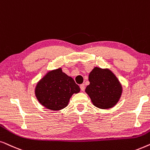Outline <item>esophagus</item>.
<instances>
[{
  "label": "esophagus",
  "mask_w": 150,
  "mask_h": 150,
  "mask_svg": "<svg viewBox=\"0 0 150 150\" xmlns=\"http://www.w3.org/2000/svg\"><path fill=\"white\" fill-rule=\"evenodd\" d=\"M80 88H81V91H84L85 90V85L82 83V84L80 85Z\"/></svg>",
  "instance_id": "esophagus-1"
}]
</instances>
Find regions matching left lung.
I'll return each mask as SVG.
<instances>
[{
	"label": "left lung",
	"instance_id": "1",
	"mask_svg": "<svg viewBox=\"0 0 150 150\" xmlns=\"http://www.w3.org/2000/svg\"><path fill=\"white\" fill-rule=\"evenodd\" d=\"M88 80L90 84L85 92L95 106L109 109L117 105L122 95L123 87L110 70L95 67L89 73Z\"/></svg>",
	"mask_w": 150,
	"mask_h": 150
}]
</instances>
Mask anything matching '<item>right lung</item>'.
Wrapping results in <instances>:
<instances>
[{
	"label": "right lung",
	"mask_w": 150,
	"mask_h": 150,
	"mask_svg": "<svg viewBox=\"0 0 150 150\" xmlns=\"http://www.w3.org/2000/svg\"><path fill=\"white\" fill-rule=\"evenodd\" d=\"M79 91L80 88L74 79L59 68L49 71L40 79L35 86V95L46 108L57 111L67 107L72 95Z\"/></svg>",
	"instance_id": "add662e5"
}]
</instances>
